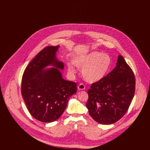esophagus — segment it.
I'll return each instance as SVG.
<instances>
[{
    "label": "esophagus",
    "instance_id": "34e87169",
    "mask_svg": "<svg viewBox=\"0 0 150 150\" xmlns=\"http://www.w3.org/2000/svg\"><path fill=\"white\" fill-rule=\"evenodd\" d=\"M85 88H86V86H84V84H83V83L80 84L78 86V89L79 91L84 90V89H85Z\"/></svg>",
    "mask_w": 150,
    "mask_h": 150
}]
</instances>
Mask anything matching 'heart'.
Instances as JSON below:
<instances>
[{"instance_id": "obj_1", "label": "heart", "mask_w": 150, "mask_h": 150, "mask_svg": "<svg viewBox=\"0 0 150 150\" xmlns=\"http://www.w3.org/2000/svg\"><path fill=\"white\" fill-rule=\"evenodd\" d=\"M73 63L79 69H82L83 77L89 83H95L103 78L111 64V58L106 54L93 52L85 55H79L73 59ZM70 74L75 72L74 67L68 64Z\"/></svg>"}]
</instances>
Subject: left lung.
<instances>
[{"instance_id":"8db88e82","label":"left lung","mask_w":150,"mask_h":150,"mask_svg":"<svg viewBox=\"0 0 150 150\" xmlns=\"http://www.w3.org/2000/svg\"><path fill=\"white\" fill-rule=\"evenodd\" d=\"M134 73L121 55L114 69L88 90L86 107L93 119L101 124L119 120L128 111L135 93Z\"/></svg>"}]
</instances>
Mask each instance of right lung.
<instances>
[{
    "mask_svg": "<svg viewBox=\"0 0 150 150\" xmlns=\"http://www.w3.org/2000/svg\"><path fill=\"white\" fill-rule=\"evenodd\" d=\"M59 47L47 46L38 53L25 69L22 78V96L28 111L43 122L57 120L77 91L76 83L64 80L57 69L64 68L63 62L56 57ZM50 65L57 69H43Z\"/></svg>",
    "mask_w": 150,
    "mask_h": 150,
    "instance_id": "add662e5",
    "label": "right lung"
}]
</instances>
